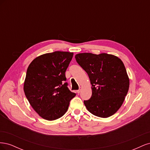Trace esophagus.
Masks as SVG:
<instances>
[{
	"instance_id": "obj_1",
	"label": "esophagus",
	"mask_w": 150,
	"mask_h": 150,
	"mask_svg": "<svg viewBox=\"0 0 150 150\" xmlns=\"http://www.w3.org/2000/svg\"><path fill=\"white\" fill-rule=\"evenodd\" d=\"M81 88H79V89H78V91H77V93H78V94H79V93H81Z\"/></svg>"
}]
</instances>
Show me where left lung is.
Segmentation results:
<instances>
[{
  "label": "left lung",
  "mask_w": 150,
  "mask_h": 150,
  "mask_svg": "<svg viewBox=\"0 0 150 150\" xmlns=\"http://www.w3.org/2000/svg\"><path fill=\"white\" fill-rule=\"evenodd\" d=\"M75 58L87 72L92 85L91 97L84 101L87 110L104 118L114 115L129 89V80L123 62L117 57L105 53H80Z\"/></svg>",
  "instance_id": "1"
}]
</instances>
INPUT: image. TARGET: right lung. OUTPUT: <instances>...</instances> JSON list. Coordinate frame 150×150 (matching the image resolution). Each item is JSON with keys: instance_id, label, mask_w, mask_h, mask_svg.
<instances>
[{"instance_id": "1", "label": "right lung", "mask_w": 150, "mask_h": 150, "mask_svg": "<svg viewBox=\"0 0 150 150\" xmlns=\"http://www.w3.org/2000/svg\"><path fill=\"white\" fill-rule=\"evenodd\" d=\"M73 53L55 51L40 56L29 64L24 91L31 106L49 121L62 117L76 96L67 88L65 72Z\"/></svg>"}]
</instances>
